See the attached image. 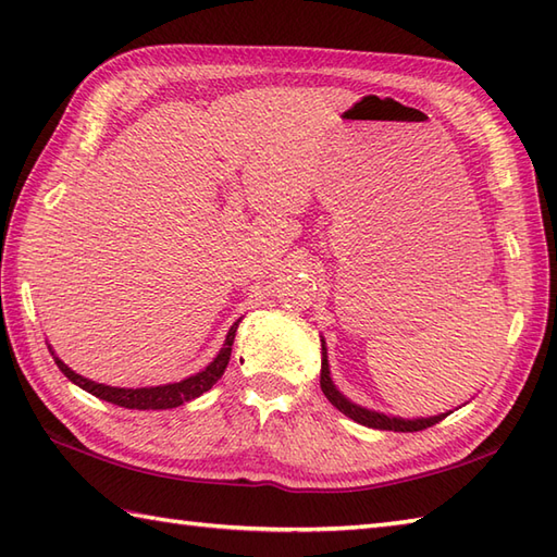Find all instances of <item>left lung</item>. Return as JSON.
Returning <instances> with one entry per match:
<instances>
[{"mask_svg":"<svg viewBox=\"0 0 557 557\" xmlns=\"http://www.w3.org/2000/svg\"><path fill=\"white\" fill-rule=\"evenodd\" d=\"M321 389L323 395L327 397V401L333 407H337L345 417L354 419L357 423L369 425V429H377V431H399V433H413V431H423V429H431L437 421H443L447 413H441V417H431V419H413V421H405V419H389L385 413H377V411H369L359 405H354L345 395L339 393V389L330 381V369H327V351L323 345V366H321Z\"/></svg>","mask_w":557,"mask_h":557,"instance_id":"left-lung-1","label":"left lung"}]
</instances>
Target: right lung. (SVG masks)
<instances>
[{
    "instance_id": "obj_1",
    "label": "right lung",
    "mask_w": 557,
    "mask_h": 557,
    "mask_svg": "<svg viewBox=\"0 0 557 557\" xmlns=\"http://www.w3.org/2000/svg\"><path fill=\"white\" fill-rule=\"evenodd\" d=\"M236 327H239V321H236L230 327V335H227V339H224V347L220 349L218 359L212 361L206 371L186 377V381L172 383V385H160V387H136V389L110 387V385L88 381V377L74 373L62 359L54 357V351H52V357H54V363L59 366V371H62L71 383H76L78 387L86 389V393L96 395L104 401H112V405H116V407H124V409H174V407L184 405V401H188V399H196L203 393H208V389L220 381L224 369H227L230 357H232Z\"/></svg>"
}]
</instances>
